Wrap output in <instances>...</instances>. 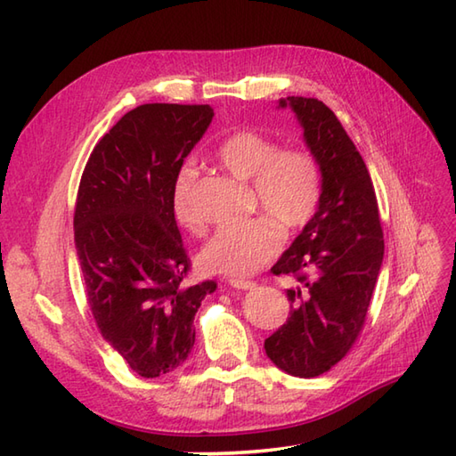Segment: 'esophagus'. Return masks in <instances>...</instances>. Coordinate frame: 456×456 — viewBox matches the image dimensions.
I'll return each mask as SVG.
<instances>
[{"mask_svg": "<svg viewBox=\"0 0 456 456\" xmlns=\"http://www.w3.org/2000/svg\"><path fill=\"white\" fill-rule=\"evenodd\" d=\"M229 284L237 288V289H248V288H255L253 280H243V278H231Z\"/></svg>", "mask_w": 456, "mask_h": 456, "instance_id": "34e87169", "label": "esophagus"}]
</instances>
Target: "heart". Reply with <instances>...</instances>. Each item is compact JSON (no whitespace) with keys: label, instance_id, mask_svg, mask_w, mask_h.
Wrapping results in <instances>:
<instances>
[{"label":"heart","instance_id":"obj_1","mask_svg":"<svg viewBox=\"0 0 456 456\" xmlns=\"http://www.w3.org/2000/svg\"><path fill=\"white\" fill-rule=\"evenodd\" d=\"M213 160L231 176L250 182V209L255 217L239 225L221 227L201 250V265L209 273L245 276L270 263L282 247V231L296 235L315 217L323 196V172L307 149L284 147L255 129H237L216 149ZM198 170L183 164L172 182L174 217L201 233L203 219L193 208L191 191Z\"/></svg>","mask_w":456,"mask_h":456}]
</instances>
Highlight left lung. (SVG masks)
<instances>
[{"label": "left lung", "mask_w": 456, "mask_h": 456, "mask_svg": "<svg viewBox=\"0 0 456 456\" xmlns=\"http://www.w3.org/2000/svg\"><path fill=\"white\" fill-rule=\"evenodd\" d=\"M307 147L323 172L315 217L278 263L289 315L265 341L270 361L288 374L315 378L343 361L366 323L384 258V235L370 174L337 115L317 98L289 95Z\"/></svg>", "instance_id": "left-lung-1"}]
</instances>
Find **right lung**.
I'll return each instance as SVG.
<instances>
[{
  "instance_id": "add662e5",
  "label": "right lung",
  "mask_w": 456,
  "mask_h": 456,
  "mask_svg": "<svg viewBox=\"0 0 456 456\" xmlns=\"http://www.w3.org/2000/svg\"><path fill=\"white\" fill-rule=\"evenodd\" d=\"M213 118L209 105L144 103L95 144L74 208L86 299L105 343L157 378L186 361L201 299L172 211V182Z\"/></svg>"
}]
</instances>
